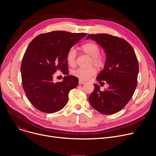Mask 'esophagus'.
<instances>
[{
  "label": "esophagus",
  "mask_w": 156,
  "mask_h": 156,
  "mask_svg": "<svg viewBox=\"0 0 156 156\" xmlns=\"http://www.w3.org/2000/svg\"><path fill=\"white\" fill-rule=\"evenodd\" d=\"M85 81H83V80H79V84L80 85H81V84H84V83H85Z\"/></svg>",
  "instance_id": "1"
}]
</instances>
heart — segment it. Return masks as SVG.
<instances>
[{
  "instance_id": "1",
  "label": "heart",
  "mask_w": 156,
  "mask_h": 156,
  "mask_svg": "<svg viewBox=\"0 0 156 156\" xmlns=\"http://www.w3.org/2000/svg\"><path fill=\"white\" fill-rule=\"evenodd\" d=\"M81 50L85 53L91 57L90 65H93L97 68H100L104 66L105 60L104 57L100 54V49L99 46L93 43H87L82 45ZM66 59L68 64L71 67L76 66V50L74 47L70 48L66 53ZM97 73V70L95 67L91 66L88 68H78L72 71V75L78 78L81 80H88Z\"/></svg>"
}]
</instances>
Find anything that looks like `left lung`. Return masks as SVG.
Here are the masks:
<instances>
[{
    "label": "left lung",
    "mask_w": 156,
    "mask_h": 156,
    "mask_svg": "<svg viewBox=\"0 0 156 156\" xmlns=\"http://www.w3.org/2000/svg\"><path fill=\"white\" fill-rule=\"evenodd\" d=\"M88 39L105 50L104 69L97 80L100 83L103 81L109 85L107 90L101 91L100 86L94 84L89 101L98 112L112 115L120 111L133 95L137 85L138 60L133 48L125 39L108 34H91L87 36Z\"/></svg>",
    "instance_id": "obj_1"
}]
</instances>
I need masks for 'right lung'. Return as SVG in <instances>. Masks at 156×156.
<instances>
[{
	"label": "right lung",
	"instance_id": "right-lung-1",
	"mask_svg": "<svg viewBox=\"0 0 156 156\" xmlns=\"http://www.w3.org/2000/svg\"><path fill=\"white\" fill-rule=\"evenodd\" d=\"M86 35L52 31L38 35L29 44L20 66L22 84L27 99L38 110L53 113L66 105L69 92L76 87L78 79L68 75L55 82L53 75L58 70L68 75L67 52Z\"/></svg>",
	"mask_w": 156,
	"mask_h": 156
}]
</instances>
